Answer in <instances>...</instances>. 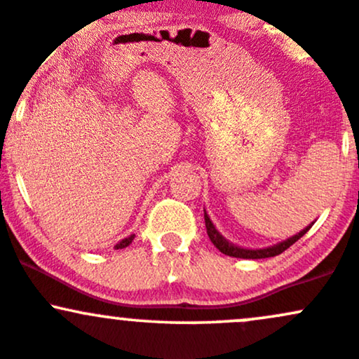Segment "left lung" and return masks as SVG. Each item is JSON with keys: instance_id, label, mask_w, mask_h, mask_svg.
Returning a JSON list of instances; mask_svg holds the SVG:
<instances>
[{"instance_id": "left-lung-1", "label": "left lung", "mask_w": 359, "mask_h": 359, "mask_svg": "<svg viewBox=\"0 0 359 359\" xmlns=\"http://www.w3.org/2000/svg\"><path fill=\"white\" fill-rule=\"evenodd\" d=\"M204 223H206V230H208V237L212 242V245L216 247L219 252H223L224 255H230V257H237V259H266V257H274V255H279L281 252H285L288 247L293 245L297 240H300L306 231L312 228V224H309L306 228H303L300 233L293 235V237L283 240V242L276 243V245L271 247H264V249H243V247L235 245V243L228 242L226 238L216 230V226L212 224L210 215H208L206 210H204Z\"/></svg>"}]
</instances>
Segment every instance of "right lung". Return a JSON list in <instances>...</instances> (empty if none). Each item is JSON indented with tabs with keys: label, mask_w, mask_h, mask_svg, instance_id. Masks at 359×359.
Wrapping results in <instances>:
<instances>
[{
	"label": "right lung",
	"mask_w": 359,
	"mask_h": 359,
	"mask_svg": "<svg viewBox=\"0 0 359 359\" xmlns=\"http://www.w3.org/2000/svg\"><path fill=\"white\" fill-rule=\"evenodd\" d=\"M133 240H135V235H129V237H126L124 240H121V242L117 243V245H116V249H124V247H128L129 243L133 242Z\"/></svg>",
	"instance_id": "right-lung-1"
}]
</instances>
